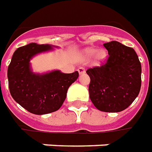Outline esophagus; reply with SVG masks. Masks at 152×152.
<instances>
[{
    "label": "esophagus",
    "instance_id": "obj_1",
    "mask_svg": "<svg viewBox=\"0 0 152 152\" xmlns=\"http://www.w3.org/2000/svg\"><path fill=\"white\" fill-rule=\"evenodd\" d=\"M77 71L79 73V75H83V74H84V73L86 72V69H85V68L83 67V66H80V67L77 68Z\"/></svg>",
    "mask_w": 152,
    "mask_h": 152
}]
</instances>
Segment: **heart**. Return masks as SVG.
I'll use <instances>...</instances> for the list:
<instances>
[{"mask_svg": "<svg viewBox=\"0 0 152 152\" xmlns=\"http://www.w3.org/2000/svg\"><path fill=\"white\" fill-rule=\"evenodd\" d=\"M96 48H89L84 50V56L87 57L93 56L94 54H96V61L97 62H100V61H104L107 58V53L105 50H99L97 53Z\"/></svg>", "mask_w": 152, "mask_h": 152, "instance_id": "b5f03b06", "label": "heart"}]
</instances>
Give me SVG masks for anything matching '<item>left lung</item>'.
<instances>
[{
	"instance_id": "1",
	"label": "left lung",
	"mask_w": 152,
	"mask_h": 152,
	"mask_svg": "<svg viewBox=\"0 0 152 152\" xmlns=\"http://www.w3.org/2000/svg\"><path fill=\"white\" fill-rule=\"evenodd\" d=\"M108 57L101 66L90 68V99L97 109L118 113L132 104L141 88V63L132 48L117 41L104 44Z\"/></svg>"
}]
</instances>
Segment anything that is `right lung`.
Wrapping results in <instances>:
<instances>
[{
  "instance_id": "1",
  "label": "right lung",
  "mask_w": 152,
  "mask_h": 152,
  "mask_svg": "<svg viewBox=\"0 0 152 152\" xmlns=\"http://www.w3.org/2000/svg\"><path fill=\"white\" fill-rule=\"evenodd\" d=\"M53 49L49 44L31 43L18 48L8 67L9 88L13 99L36 115L58 110L65 101L68 88L78 77V72L60 70L39 75L33 73L30 61L38 53Z\"/></svg>"
}]
</instances>
